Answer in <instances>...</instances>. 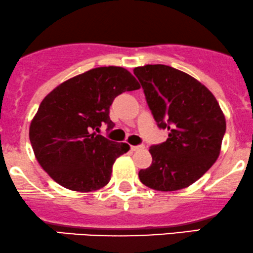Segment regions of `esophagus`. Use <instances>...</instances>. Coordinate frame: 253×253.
<instances>
[{
	"label": "esophagus",
	"mask_w": 253,
	"mask_h": 253,
	"mask_svg": "<svg viewBox=\"0 0 253 253\" xmlns=\"http://www.w3.org/2000/svg\"><path fill=\"white\" fill-rule=\"evenodd\" d=\"M144 145L143 144H139V145H131V150L132 151H137V150H141L143 149Z\"/></svg>",
	"instance_id": "1"
}]
</instances>
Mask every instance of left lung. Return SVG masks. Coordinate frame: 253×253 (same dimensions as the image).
Listing matches in <instances>:
<instances>
[{"instance_id":"left-lung-1","label":"left lung","mask_w":253,"mask_h":253,"mask_svg":"<svg viewBox=\"0 0 253 253\" xmlns=\"http://www.w3.org/2000/svg\"><path fill=\"white\" fill-rule=\"evenodd\" d=\"M154 120L168 138L151 145L150 167L141 169V182L151 189L173 192L200 179L219 157L226 121L206 86L167 65L136 67Z\"/></svg>"}]
</instances>
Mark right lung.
<instances>
[{
	"label": "right lung",
	"mask_w": 253,
	"mask_h": 253,
	"mask_svg": "<svg viewBox=\"0 0 253 253\" xmlns=\"http://www.w3.org/2000/svg\"><path fill=\"white\" fill-rule=\"evenodd\" d=\"M141 87L123 67L92 68L66 80L41 102L29 127L35 157L55 182L76 192L103 188L116 159L129 144L92 132L115 126L110 106L118 94Z\"/></svg>",
	"instance_id": "add662e5"
}]
</instances>
